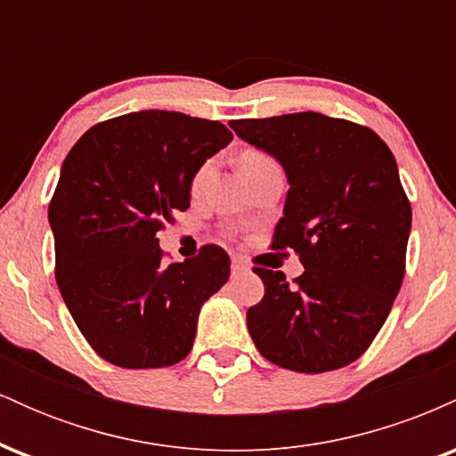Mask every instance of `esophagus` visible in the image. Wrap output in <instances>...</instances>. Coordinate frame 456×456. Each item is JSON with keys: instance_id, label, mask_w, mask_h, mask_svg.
I'll use <instances>...</instances> for the list:
<instances>
[{"instance_id": "esophagus-1", "label": "esophagus", "mask_w": 456, "mask_h": 456, "mask_svg": "<svg viewBox=\"0 0 456 456\" xmlns=\"http://www.w3.org/2000/svg\"><path fill=\"white\" fill-rule=\"evenodd\" d=\"M250 265L248 261H246L244 257H240V255H235L233 261H232V272L233 274H244V272H248Z\"/></svg>"}]
</instances>
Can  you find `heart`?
Returning <instances> with one entry per match:
<instances>
[{"instance_id": "heart-1", "label": "heart", "mask_w": 456, "mask_h": 456, "mask_svg": "<svg viewBox=\"0 0 456 456\" xmlns=\"http://www.w3.org/2000/svg\"><path fill=\"white\" fill-rule=\"evenodd\" d=\"M270 165H276V162L270 154H265L264 150L248 148V150H244L242 154H240V167H242V174L246 177L257 174V171L265 169V167H270ZM210 169H212V160L201 162V165L197 167V171L192 174V182H191L192 191H197V188L201 186L203 182H206V177H208V174H210Z\"/></svg>"}]
</instances>
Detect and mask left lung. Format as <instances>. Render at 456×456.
Returning <instances> with one entry per match:
<instances>
[{"label":"left lung","instance_id":"obj_1","mask_svg":"<svg viewBox=\"0 0 456 456\" xmlns=\"http://www.w3.org/2000/svg\"><path fill=\"white\" fill-rule=\"evenodd\" d=\"M229 126L285 167L289 192L272 248H294L305 272L255 265L265 294L246 326L265 360L323 373L358 360L388 319L405 276L411 206L378 133L305 111Z\"/></svg>","mask_w":456,"mask_h":456}]
</instances>
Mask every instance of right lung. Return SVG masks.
<instances>
[{
	"instance_id": "1",
	"label": "right lung",
	"mask_w": 456,
	"mask_h": 456,
	"mask_svg": "<svg viewBox=\"0 0 456 456\" xmlns=\"http://www.w3.org/2000/svg\"><path fill=\"white\" fill-rule=\"evenodd\" d=\"M233 139L221 122L175 111L104 119L68 151L49 203L55 279L77 328L122 369L184 360L199 308L227 282L216 244L165 264L156 233L191 206L197 167Z\"/></svg>"
}]
</instances>
